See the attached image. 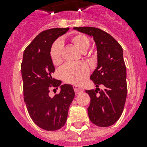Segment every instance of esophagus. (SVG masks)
Segmentation results:
<instances>
[{
    "label": "esophagus",
    "instance_id": "34e87169",
    "mask_svg": "<svg viewBox=\"0 0 147 147\" xmlns=\"http://www.w3.org/2000/svg\"><path fill=\"white\" fill-rule=\"evenodd\" d=\"M74 91L76 92V94H78L80 92H84V88L82 87H79V86H77V85H74Z\"/></svg>",
    "mask_w": 147,
    "mask_h": 147
}]
</instances>
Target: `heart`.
Wrapping results in <instances>:
<instances>
[{"label": "heart", "mask_w": 147, "mask_h": 147, "mask_svg": "<svg viewBox=\"0 0 147 147\" xmlns=\"http://www.w3.org/2000/svg\"><path fill=\"white\" fill-rule=\"evenodd\" d=\"M71 42L82 53L89 49L91 42L87 36L77 33L71 37ZM63 43L61 40L53 42L50 49V58L55 65H59L62 62ZM60 75L64 82L72 85H80L89 75V68L85 63H67L60 70Z\"/></svg>", "instance_id": "obj_1"}]
</instances>
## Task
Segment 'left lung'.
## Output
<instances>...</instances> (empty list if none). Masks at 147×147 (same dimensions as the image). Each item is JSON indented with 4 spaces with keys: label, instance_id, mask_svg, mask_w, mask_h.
Masks as SVG:
<instances>
[{
    "label": "left lung",
    "instance_id": "left-lung-1",
    "mask_svg": "<svg viewBox=\"0 0 147 147\" xmlns=\"http://www.w3.org/2000/svg\"><path fill=\"white\" fill-rule=\"evenodd\" d=\"M92 36L98 49V66L90 77L95 90H86L91 98L88 107L90 121L98 127H110L118 121L124 108L127 85L123 49L107 32L96 27H74ZM101 84L103 90L99 86Z\"/></svg>",
    "mask_w": 147,
    "mask_h": 147
}]
</instances>
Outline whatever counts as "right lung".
<instances>
[{
  "instance_id": "1",
  "label": "right lung",
  "mask_w": 147,
  "mask_h": 147,
  "mask_svg": "<svg viewBox=\"0 0 147 147\" xmlns=\"http://www.w3.org/2000/svg\"><path fill=\"white\" fill-rule=\"evenodd\" d=\"M69 30L53 28L39 33L24 50L21 63L24 99L28 113L38 127L48 131L59 130L65 124L75 97L71 85H61L60 92L53 98L49 95L50 88L57 89L61 84L53 77L55 68L49 54L51 47Z\"/></svg>"
}]
</instances>
